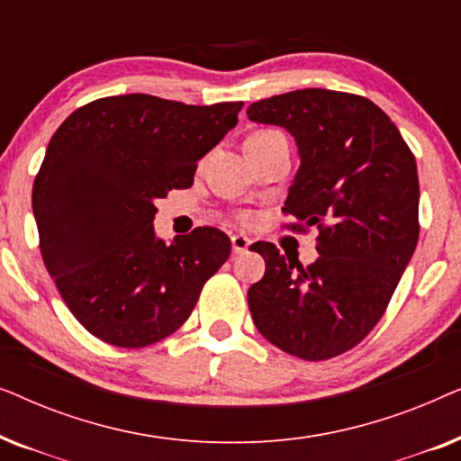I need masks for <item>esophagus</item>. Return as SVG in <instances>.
I'll list each match as a JSON object with an SVG mask.
<instances>
[{"instance_id": "esophagus-1", "label": "esophagus", "mask_w": 461, "mask_h": 461, "mask_svg": "<svg viewBox=\"0 0 461 461\" xmlns=\"http://www.w3.org/2000/svg\"><path fill=\"white\" fill-rule=\"evenodd\" d=\"M230 243H232V251H235V254H245L251 245L249 237H245V235H232Z\"/></svg>"}]
</instances>
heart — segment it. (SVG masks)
I'll list each match as a JSON object with an SVG mask.
<instances>
[{
  "label": "heart",
  "mask_w": 461,
  "mask_h": 461,
  "mask_svg": "<svg viewBox=\"0 0 461 461\" xmlns=\"http://www.w3.org/2000/svg\"><path fill=\"white\" fill-rule=\"evenodd\" d=\"M258 134H275V131H258Z\"/></svg>",
  "instance_id": "b5f03b06"
}]
</instances>
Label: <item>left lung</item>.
<instances>
[{"mask_svg": "<svg viewBox=\"0 0 461 461\" xmlns=\"http://www.w3.org/2000/svg\"><path fill=\"white\" fill-rule=\"evenodd\" d=\"M248 117L294 136L300 167L283 212L298 220L294 230L319 229L311 267L254 245L267 273L248 292L251 319L276 348L325 361L374 330L411 260L415 157L386 113L357 94L306 87L258 100Z\"/></svg>", "mask_w": 461, "mask_h": 461, "instance_id": "8db88e82", "label": "left lung"}]
</instances>
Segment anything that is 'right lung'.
<instances>
[{
    "instance_id": "right-lung-1",
    "label": "right lung",
    "mask_w": 461,
    "mask_h": 461,
    "mask_svg": "<svg viewBox=\"0 0 461 461\" xmlns=\"http://www.w3.org/2000/svg\"><path fill=\"white\" fill-rule=\"evenodd\" d=\"M241 106L125 94L81 106L56 130L33 213L43 264L92 336L142 348L191 317L230 239L199 226L167 245L153 229L155 199L193 185L197 161L235 128Z\"/></svg>"
}]
</instances>
